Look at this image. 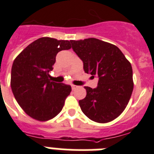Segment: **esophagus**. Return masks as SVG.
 Listing matches in <instances>:
<instances>
[{"label": "esophagus", "mask_w": 154, "mask_h": 154, "mask_svg": "<svg viewBox=\"0 0 154 154\" xmlns=\"http://www.w3.org/2000/svg\"><path fill=\"white\" fill-rule=\"evenodd\" d=\"M78 88V86H76V85H72V90H75V89H76Z\"/></svg>", "instance_id": "34e87169"}]
</instances>
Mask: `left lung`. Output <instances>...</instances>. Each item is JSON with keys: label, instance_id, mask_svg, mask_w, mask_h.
Segmentation results:
<instances>
[{"label": "left lung", "instance_id": "8db88e82", "mask_svg": "<svg viewBox=\"0 0 154 154\" xmlns=\"http://www.w3.org/2000/svg\"><path fill=\"white\" fill-rule=\"evenodd\" d=\"M85 73L99 77L96 89L85 86L86 96L79 100L82 111L91 120L106 123L124 111L133 90V69L119 48L94 38L71 40Z\"/></svg>", "mask_w": 154, "mask_h": 154}]
</instances>
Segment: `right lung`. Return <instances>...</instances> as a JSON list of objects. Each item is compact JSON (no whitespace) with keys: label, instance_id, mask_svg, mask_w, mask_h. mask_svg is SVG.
<instances>
[{"label":"right lung","instance_id":"right-lung-1","mask_svg":"<svg viewBox=\"0 0 154 154\" xmlns=\"http://www.w3.org/2000/svg\"><path fill=\"white\" fill-rule=\"evenodd\" d=\"M70 42L44 37L27 46L12 65L11 87L24 112L38 121L49 120L62 111L72 87L49 79L57 53L70 49Z\"/></svg>","mask_w":154,"mask_h":154}]
</instances>
